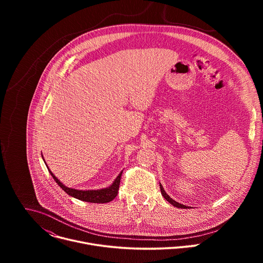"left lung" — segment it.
Returning a JSON list of instances; mask_svg holds the SVG:
<instances>
[{
  "label": "left lung",
  "mask_w": 263,
  "mask_h": 263,
  "mask_svg": "<svg viewBox=\"0 0 263 263\" xmlns=\"http://www.w3.org/2000/svg\"><path fill=\"white\" fill-rule=\"evenodd\" d=\"M160 191H161V195L163 196V198H164L167 202H170L173 206H175V207H177V208H182V209H187V208H189L187 206H185V205H183V204H180V203L176 202L175 200H173V199L165 193V191H164V189H163L161 184H160Z\"/></svg>",
  "instance_id": "left-lung-1"
}]
</instances>
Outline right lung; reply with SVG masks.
I'll list each match as a JSON object with an SVG mask.
<instances>
[{"label":"right lung","instance_id":"obj_1","mask_svg":"<svg viewBox=\"0 0 263 263\" xmlns=\"http://www.w3.org/2000/svg\"><path fill=\"white\" fill-rule=\"evenodd\" d=\"M43 159L44 156L42 155ZM45 161V159H44ZM47 165V163H46ZM50 174L52 175L53 179L56 181V183L61 187V189L70 197L76 198L80 201H84V202H88V203H108L110 201L114 200L117 196H118V192H119V186H120V182H121V176L123 174V171L119 174V176L115 179V181L112 182V184L106 189H101V190H88V191H83V190H76V189H71V187L65 186L62 182H60V180L51 172V170L49 168V166H47Z\"/></svg>","mask_w":263,"mask_h":263}]
</instances>
